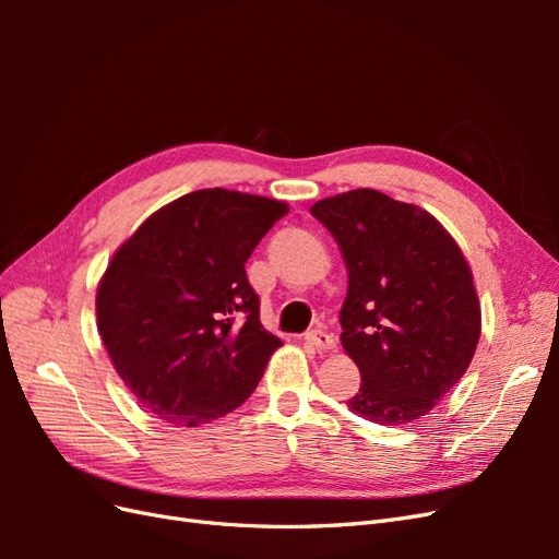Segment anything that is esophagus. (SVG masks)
<instances>
[{
  "instance_id": "esophagus-1",
  "label": "esophagus",
  "mask_w": 559,
  "mask_h": 559,
  "mask_svg": "<svg viewBox=\"0 0 559 559\" xmlns=\"http://www.w3.org/2000/svg\"><path fill=\"white\" fill-rule=\"evenodd\" d=\"M306 341L314 347V349H324V352H331L335 349V337L331 333H326L324 329H314L306 335Z\"/></svg>"
}]
</instances>
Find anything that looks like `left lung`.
Wrapping results in <instances>:
<instances>
[{"label": "left lung", "instance_id": "1", "mask_svg": "<svg viewBox=\"0 0 559 559\" xmlns=\"http://www.w3.org/2000/svg\"><path fill=\"white\" fill-rule=\"evenodd\" d=\"M343 251L341 343L361 370L349 413L382 427L425 417L478 347L480 302L452 235L408 202L357 189L312 205Z\"/></svg>", "mask_w": 559, "mask_h": 559}]
</instances>
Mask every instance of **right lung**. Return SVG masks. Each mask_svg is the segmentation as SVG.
I'll list each match as a JSON object with an SVG mask.
<instances>
[{
    "label": "right lung",
    "mask_w": 559,
    "mask_h": 559,
    "mask_svg": "<svg viewBox=\"0 0 559 559\" xmlns=\"http://www.w3.org/2000/svg\"><path fill=\"white\" fill-rule=\"evenodd\" d=\"M286 212L280 200L202 189L118 247L97 286V331L148 413L198 427L257 389L282 343L261 324L245 263Z\"/></svg>",
    "instance_id": "obj_1"
}]
</instances>
